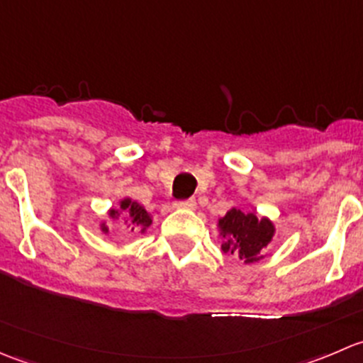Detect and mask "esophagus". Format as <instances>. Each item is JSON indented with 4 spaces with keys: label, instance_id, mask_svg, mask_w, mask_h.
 I'll list each match as a JSON object with an SVG mask.
<instances>
[{
    "label": "esophagus",
    "instance_id": "34e87169",
    "mask_svg": "<svg viewBox=\"0 0 363 363\" xmlns=\"http://www.w3.org/2000/svg\"><path fill=\"white\" fill-rule=\"evenodd\" d=\"M179 205H181V207H184V208H188V211H195V208H196V200L195 199H189V200H186V202H181Z\"/></svg>",
    "mask_w": 363,
    "mask_h": 363
}]
</instances>
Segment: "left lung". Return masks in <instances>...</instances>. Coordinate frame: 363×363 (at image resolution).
<instances>
[{
  "label": "left lung",
  "mask_w": 363,
  "mask_h": 363,
  "mask_svg": "<svg viewBox=\"0 0 363 363\" xmlns=\"http://www.w3.org/2000/svg\"><path fill=\"white\" fill-rule=\"evenodd\" d=\"M218 228L223 239L221 251L237 256L246 265L263 258V251L276 233L274 223L267 216H258L255 208L244 212L232 207L218 219Z\"/></svg>",
  "instance_id": "8db88e82"
}]
</instances>
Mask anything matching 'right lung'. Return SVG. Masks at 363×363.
I'll list each match as a JSON object with an SVG mask.
<instances>
[{"instance_id": "obj_1", "label": "right lung", "mask_w": 363, "mask_h": 363, "mask_svg": "<svg viewBox=\"0 0 363 363\" xmlns=\"http://www.w3.org/2000/svg\"><path fill=\"white\" fill-rule=\"evenodd\" d=\"M107 214L108 219L113 223L119 221L124 216L123 226H126V228L130 230V233H145L152 225L151 212H147V208H145L144 205L138 203L137 200H131L130 196L121 199L119 202H117V207L108 208ZM98 226H100V232L105 233V235L111 233L108 232L111 226L107 225V219H101V221L98 223Z\"/></svg>"}]
</instances>
